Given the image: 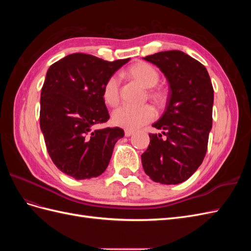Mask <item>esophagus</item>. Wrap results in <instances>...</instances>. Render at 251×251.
Listing matches in <instances>:
<instances>
[{"label": "esophagus", "instance_id": "obj_1", "mask_svg": "<svg viewBox=\"0 0 251 251\" xmlns=\"http://www.w3.org/2000/svg\"><path fill=\"white\" fill-rule=\"evenodd\" d=\"M134 134V131H131V130H126L125 131V136L126 137H130V136H132Z\"/></svg>", "mask_w": 251, "mask_h": 251}]
</instances>
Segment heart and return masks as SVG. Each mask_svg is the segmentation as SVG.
<instances>
[{
  "label": "heart",
  "mask_w": 251,
  "mask_h": 251,
  "mask_svg": "<svg viewBox=\"0 0 251 251\" xmlns=\"http://www.w3.org/2000/svg\"><path fill=\"white\" fill-rule=\"evenodd\" d=\"M128 74L147 88L155 87L159 79H160V75H159V72L156 68L151 64L144 62L136 63L131 66L128 68ZM119 75L113 74L103 83L102 97L104 102L109 105H112V107L116 105L119 102ZM151 95L154 97H158L159 93L153 91ZM156 110L151 104H124L113 112L112 121L115 126L126 128V130H136V128L151 123V120L156 118Z\"/></svg>",
  "instance_id": "obj_1"
}]
</instances>
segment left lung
<instances>
[{
	"label": "left lung",
	"mask_w": 251,
	"mask_h": 251,
	"mask_svg": "<svg viewBox=\"0 0 251 251\" xmlns=\"http://www.w3.org/2000/svg\"><path fill=\"white\" fill-rule=\"evenodd\" d=\"M144 59L164 73L170 94L163 115L153 125L165 138L150 134L142 166L157 183L178 184L198 170L206 155L214 88L206 68L184 52L162 51Z\"/></svg>",
	"instance_id": "left-lung-1"
}]
</instances>
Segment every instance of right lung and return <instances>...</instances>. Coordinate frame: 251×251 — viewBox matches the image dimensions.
Here are the masks:
<instances>
[{
    "label": "right lung",
    "instance_id": "obj_1",
    "mask_svg": "<svg viewBox=\"0 0 251 251\" xmlns=\"http://www.w3.org/2000/svg\"><path fill=\"white\" fill-rule=\"evenodd\" d=\"M130 58L108 62L73 53L50 66L41 92L40 126L56 168L76 180L98 177L109 165L120 127L94 130L110 118L102 97L109 76Z\"/></svg>",
    "mask_w": 251,
    "mask_h": 251
}]
</instances>
